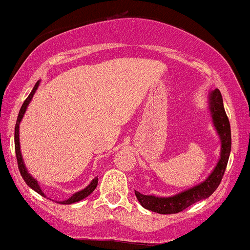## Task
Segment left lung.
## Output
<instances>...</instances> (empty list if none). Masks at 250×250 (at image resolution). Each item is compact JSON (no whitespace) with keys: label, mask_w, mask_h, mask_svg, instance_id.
Listing matches in <instances>:
<instances>
[{"label":"left lung","mask_w":250,"mask_h":250,"mask_svg":"<svg viewBox=\"0 0 250 250\" xmlns=\"http://www.w3.org/2000/svg\"><path fill=\"white\" fill-rule=\"evenodd\" d=\"M210 110L213 122L221 139V157L216 167L209 177L199 186L182 191L171 197H156L153 195H143L135 190L137 200L142 207L159 214H176L190 207L197 201L207 199L216 190L225 174L229 154L231 148L230 123L223 107L222 95L219 89H215L210 94Z\"/></svg>","instance_id":"8db88e82"}]
</instances>
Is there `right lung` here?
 I'll list each match as a JSON object with an SVG mask.
<instances>
[{
    "instance_id": "obj_1",
    "label": "right lung",
    "mask_w": 250,
    "mask_h": 250,
    "mask_svg": "<svg viewBox=\"0 0 250 250\" xmlns=\"http://www.w3.org/2000/svg\"><path fill=\"white\" fill-rule=\"evenodd\" d=\"M40 82H36L35 87L33 88V90H31V93L29 94V96L25 99V101L23 102V104H22L21 109H20V113H19V116H17V121H16V125H15V153H16V159H17V166H19V169H20V173H21V176L23 177L24 182L27 183L28 186L31 189H34V190L36 191V193H39L40 195H42V196H44V194H43V191L41 190V188H40L39 183H37V181L35 179H33V177L30 176V174L28 173L27 169H25V166L23 163V160H22V155H21V150H20V140H19V127H20V122H21L22 117H23L24 113H25V109H27L28 104H29L31 99H33L34 94H35L37 87H39ZM97 177H95L93 181L90 182V185L88 186V187H85L83 190L79 191V193H75L73 195V196L70 197V199L65 200V201H61V205H70V203H75V202H79V201H81L84 199V197H87L88 195H90L93 193L94 190H95L96 186H97ZM45 197V196H44Z\"/></svg>"
}]
</instances>
